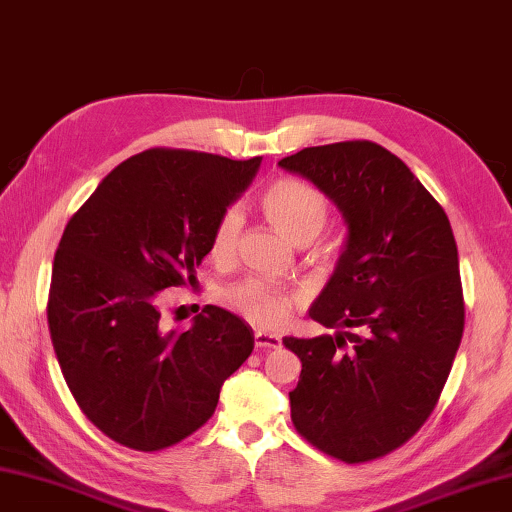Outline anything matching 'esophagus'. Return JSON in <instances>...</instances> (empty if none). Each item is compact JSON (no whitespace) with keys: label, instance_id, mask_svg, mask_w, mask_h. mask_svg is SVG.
I'll list each match as a JSON object with an SVG mask.
<instances>
[{"label":"esophagus","instance_id":"esophagus-1","mask_svg":"<svg viewBox=\"0 0 512 512\" xmlns=\"http://www.w3.org/2000/svg\"><path fill=\"white\" fill-rule=\"evenodd\" d=\"M280 344H282L280 335H273V332H264V330L255 332V346L257 348H278Z\"/></svg>","mask_w":512,"mask_h":512}]
</instances>
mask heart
<instances>
[{
  "instance_id": "heart-1",
  "label": "heart",
  "mask_w": 512,
  "mask_h": 512,
  "mask_svg": "<svg viewBox=\"0 0 512 512\" xmlns=\"http://www.w3.org/2000/svg\"><path fill=\"white\" fill-rule=\"evenodd\" d=\"M262 207L269 221L278 227L282 237L289 241H312L323 230L328 218V200L314 186L282 177L266 186L262 196ZM243 225V214L239 207L225 209L218 218L212 232V255L216 259L232 257L237 248L239 232ZM227 300L234 310H239L246 319L257 326H280L294 305V294L266 285L259 280H248L227 291Z\"/></svg>"
}]
</instances>
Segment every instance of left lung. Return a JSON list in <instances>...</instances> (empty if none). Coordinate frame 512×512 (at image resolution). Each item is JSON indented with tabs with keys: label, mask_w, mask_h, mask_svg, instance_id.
<instances>
[{
	"label": "left lung",
	"mask_w": 512,
	"mask_h": 512,
	"mask_svg": "<svg viewBox=\"0 0 512 512\" xmlns=\"http://www.w3.org/2000/svg\"><path fill=\"white\" fill-rule=\"evenodd\" d=\"M346 225L335 273L310 307L326 328L285 337L303 369L289 392L296 431L344 462L399 449L431 415L465 328L458 248L444 209L403 161L371 141L305 148L278 161Z\"/></svg>",
	"instance_id": "obj_1"
}]
</instances>
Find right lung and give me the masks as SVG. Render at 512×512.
Instances as JSON below:
<instances>
[{"label":"right lung","instance_id":"1","mask_svg":"<svg viewBox=\"0 0 512 512\" xmlns=\"http://www.w3.org/2000/svg\"><path fill=\"white\" fill-rule=\"evenodd\" d=\"M259 164L145 150L113 168L63 230L47 303L54 353L81 412L113 442H182L253 353V328L237 314L207 305L189 330H166L159 298L196 285L214 225Z\"/></svg>","mask_w":512,"mask_h":512}]
</instances>
